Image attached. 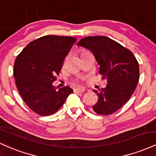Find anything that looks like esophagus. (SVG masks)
Wrapping results in <instances>:
<instances>
[{"instance_id": "obj_1", "label": "esophagus", "mask_w": 156, "mask_h": 156, "mask_svg": "<svg viewBox=\"0 0 156 156\" xmlns=\"http://www.w3.org/2000/svg\"><path fill=\"white\" fill-rule=\"evenodd\" d=\"M85 91V89L83 88H76L74 89V92L76 93H80V92H83Z\"/></svg>"}]
</instances>
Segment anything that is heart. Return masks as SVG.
Returning a JSON list of instances; mask_svg holds the SVG:
<instances>
[{
    "label": "heart",
    "mask_w": 156,
    "mask_h": 156,
    "mask_svg": "<svg viewBox=\"0 0 156 156\" xmlns=\"http://www.w3.org/2000/svg\"><path fill=\"white\" fill-rule=\"evenodd\" d=\"M83 52H85V51H83ZM83 52H82V53H83Z\"/></svg>",
    "instance_id": "heart-1"
}]
</instances>
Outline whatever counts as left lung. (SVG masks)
<instances>
[{
  "instance_id": "obj_1",
  "label": "left lung",
  "mask_w": 156,
  "mask_h": 156,
  "mask_svg": "<svg viewBox=\"0 0 156 156\" xmlns=\"http://www.w3.org/2000/svg\"><path fill=\"white\" fill-rule=\"evenodd\" d=\"M78 45L94 54L100 65L99 73L108 83L101 92L93 90L98 96L93 110L101 115L117 112L129 101L139 83V66L136 58L130 50L104 36L85 37Z\"/></svg>"
}]
</instances>
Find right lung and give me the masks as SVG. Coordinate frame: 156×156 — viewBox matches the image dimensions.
Masks as SVG:
<instances>
[{
    "instance_id": "obj_1",
    "label": "right lung",
    "mask_w": 156,
    "mask_h": 156,
    "mask_svg": "<svg viewBox=\"0 0 156 156\" xmlns=\"http://www.w3.org/2000/svg\"><path fill=\"white\" fill-rule=\"evenodd\" d=\"M76 40L71 37L44 36L30 42L16 58V87L23 101L36 114H54L73 93L69 87L57 90L53 82Z\"/></svg>"
}]
</instances>
